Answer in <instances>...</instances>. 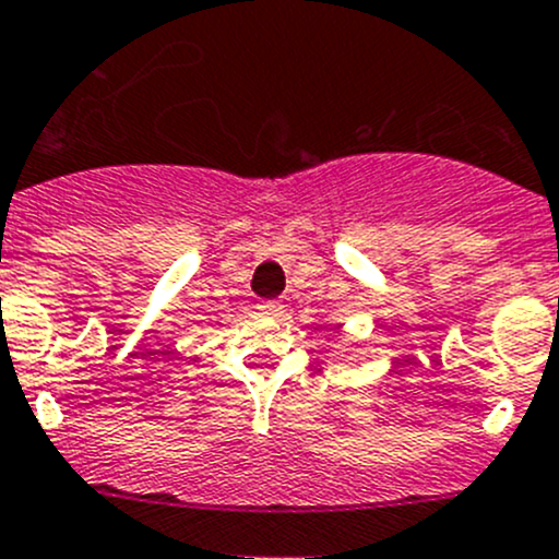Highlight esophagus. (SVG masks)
<instances>
[{"label":"esophagus","mask_w":559,"mask_h":559,"mask_svg":"<svg viewBox=\"0 0 559 559\" xmlns=\"http://www.w3.org/2000/svg\"><path fill=\"white\" fill-rule=\"evenodd\" d=\"M258 309H261L263 314H269V318H282V309L285 307H282V301H261Z\"/></svg>","instance_id":"esophagus-1"}]
</instances>
